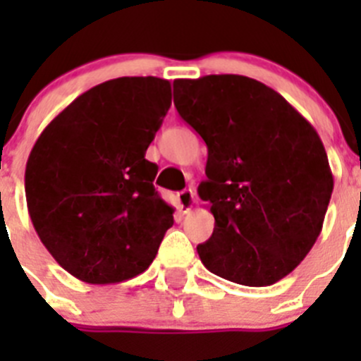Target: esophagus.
<instances>
[{
    "instance_id": "1",
    "label": "esophagus",
    "mask_w": 361,
    "mask_h": 361,
    "mask_svg": "<svg viewBox=\"0 0 361 361\" xmlns=\"http://www.w3.org/2000/svg\"><path fill=\"white\" fill-rule=\"evenodd\" d=\"M177 202L180 212L188 213L191 208H193V204H195V191L193 190H183L177 195Z\"/></svg>"
}]
</instances>
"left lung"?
<instances>
[{"label":"left lung","mask_w":361,"mask_h":361,"mask_svg":"<svg viewBox=\"0 0 361 361\" xmlns=\"http://www.w3.org/2000/svg\"><path fill=\"white\" fill-rule=\"evenodd\" d=\"M178 116L208 146L199 197L215 216L200 260L229 282L264 288L288 276L324 226L333 173L307 119L257 79H175Z\"/></svg>","instance_id":"left-lung-1"}]
</instances>
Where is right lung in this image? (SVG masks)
I'll list each match as a JSON object with an SVG mask.
<instances>
[{
	"mask_svg": "<svg viewBox=\"0 0 361 361\" xmlns=\"http://www.w3.org/2000/svg\"><path fill=\"white\" fill-rule=\"evenodd\" d=\"M171 106L170 81L101 82L43 130L25 170L28 215L56 262L86 283L141 275L173 224L146 149Z\"/></svg>",
	"mask_w": 361,
	"mask_h": 361,
	"instance_id": "right-lung-1",
	"label": "right lung"
}]
</instances>
